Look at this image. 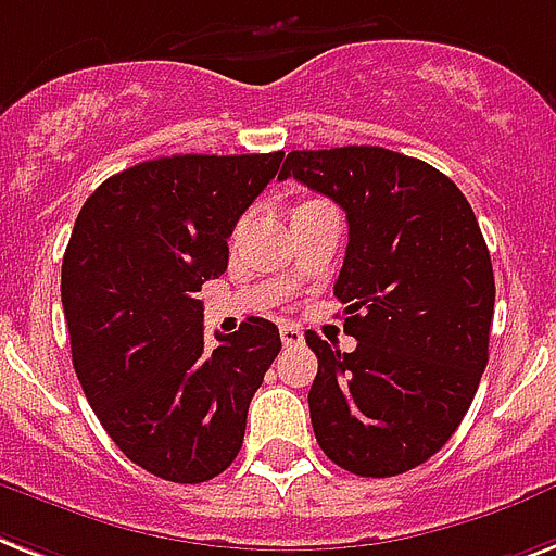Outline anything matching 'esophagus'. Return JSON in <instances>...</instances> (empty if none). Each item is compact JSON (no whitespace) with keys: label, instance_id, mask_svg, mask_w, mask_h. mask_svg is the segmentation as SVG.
Returning <instances> with one entry per match:
<instances>
[{"label":"esophagus","instance_id":"34e87169","mask_svg":"<svg viewBox=\"0 0 556 556\" xmlns=\"http://www.w3.org/2000/svg\"><path fill=\"white\" fill-rule=\"evenodd\" d=\"M281 341L287 344V348H299V344H304V332H301L299 324H283Z\"/></svg>","mask_w":556,"mask_h":556}]
</instances>
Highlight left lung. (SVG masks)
<instances>
[{
  "instance_id": "left-lung-1",
  "label": "left lung",
  "mask_w": 556,
  "mask_h": 556,
  "mask_svg": "<svg viewBox=\"0 0 556 556\" xmlns=\"http://www.w3.org/2000/svg\"><path fill=\"white\" fill-rule=\"evenodd\" d=\"M278 177L327 194L350 226L336 299L358 344L306 332L315 439L350 473L396 477L454 437L488 364L496 287L477 215L439 168L379 146L290 152Z\"/></svg>"
}]
</instances>
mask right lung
<instances>
[{
  "instance_id": "add662e5",
  "label": "right lung",
  "mask_w": 556,
  "mask_h": 556,
  "mask_svg": "<svg viewBox=\"0 0 556 556\" xmlns=\"http://www.w3.org/2000/svg\"><path fill=\"white\" fill-rule=\"evenodd\" d=\"M281 160H146L97 186L71 232L62 309L83 393L114 445L168 482L198 485L232 465L281 350L278 327L255 315L206 350L198 299L226 273V241Z\"/></svg>"
}]
</instances>
